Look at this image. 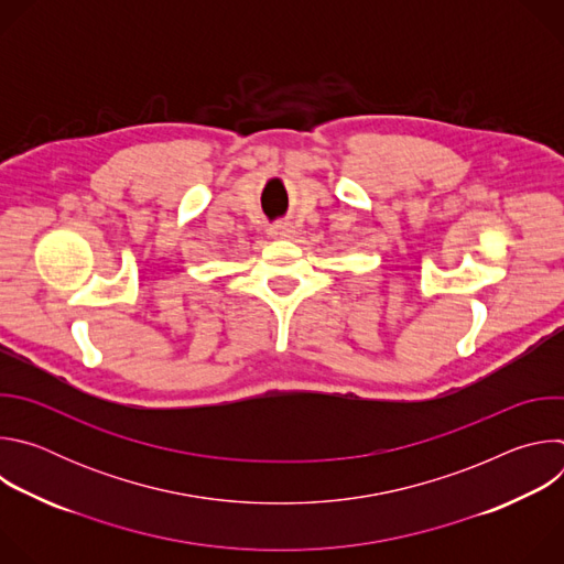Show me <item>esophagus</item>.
<instances>
[{"instance_id": "34e87169", "label": "esophagus", "mask_w": 564, "mask_h": 564, "mask_svg": "<svg viewBox=\"0 0 564 564\" xmlns=\"http://www.w3.org/2000/svg\"><path fill=\"white\" fill-rule=\"evenodd\" d=\"M294 234H296V229L290 223H276L270 227L272 238H292Z\"/></svg>"}]
</instances>
